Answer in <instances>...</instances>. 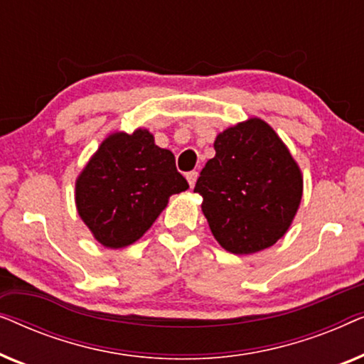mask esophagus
<instances>
[{
	"label": "esophagus",
	"instance_id": "34e87169",
	"mask_svg": "<svg viewBox=\"0 0 364 364\" xmlns=\"http://www.w3.org/2000/svg\"><path fill=\"white\" fill-rule=\"evenodd\" d=\"M197 177H198V172H196V171H191V172H187V181H188V186H191V187L196 186V182H197Z\"/></svg>",
	"mask_w": 364,
	"mask_h": 364
}]
</instances>
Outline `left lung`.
I'll use <instances>...</instances> for the list:
<instances>
[{"label":"left lung","instance_id":"obj_1","mask_svg":"<svg viewBox=\"0 0 364 364\" xmlns=\"http://www.w3.org/2000/svg\"><path fill=\"white\" fill-rule=\"evenodd\" d=\"M215 157L193 192L217 242L235 255L272 247L285 235L301 200L303 178L275 131L260 119L218 134Z\"/></svg>","mask_w":364,"mask_h":364}]
</instances>
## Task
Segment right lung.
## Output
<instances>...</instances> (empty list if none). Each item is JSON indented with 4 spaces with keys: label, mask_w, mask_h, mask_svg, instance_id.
<instances>
[{
    "label": "right lung",
    "mask_w": 364,
    "mask_h": 364,
    "mask_svg": "<svg viewBox=\"0 0 364 364\" xmlns=\"http://www.w3.org/2000/svg\"><path fill=\"white\" fill-rule=\"evenodd\" d=\"M176 157L142 129L117 132L101 144L76 183V205L97 242L122 248L139 240L168 197L187 191Z\"/></svg>",
    "instance_id": "1"
}]
</instances>
